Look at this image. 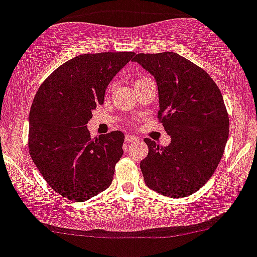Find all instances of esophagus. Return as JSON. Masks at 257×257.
I'll use <instances>...</instances> for the list:
<instances>
[{"instance_id":"esophagus-1","label":"esophagus","mask_w":257,"mask_h":257,"mask_svg":"<svg viewBox=\"0 0 257 257\" xmlns=\"http://www.w3.org/2000/svg\"><path fill=\"white\" fill-rule=\"evenodd\" d=\"M124 139H125V143H132V142H136V140H138V137L132 136V134H126Z\"/></svg>"}]
</instances>
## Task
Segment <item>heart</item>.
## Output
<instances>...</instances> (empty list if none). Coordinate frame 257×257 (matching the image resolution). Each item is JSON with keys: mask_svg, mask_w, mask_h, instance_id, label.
Returning <instances> with one entry per match:
<instances>
[{"mask_svg": "<svg viewBox=\"0 0 257 257\" xmlns=\"http://www.w3.org/2000/svg\"><path fill=\"white\" fill-rule=\"evenodd\" d=\"M113 86H114V83H112V85H110V87H113Z\"/></svg>", "mask_w": 257, "mask_h": 257, "instance_id": "obj_1", "label": "heart"}]
</instances>
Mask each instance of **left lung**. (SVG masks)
<instances>
[{
  "instance_id": "1",
  "label": "left lung",
  "mask_w": 257,
  "mask_h": 257,
  "mask_svg": "<svg viewBox=\"0 0 257 257\" xmlns=\"http://www.w3.org/2000/svg\"><path fill=\"white\" fill-rule=\"evenodd\" d=\"M133 60L155 77L158 118L171 137L167 147L144 139L145 183L171 198L190 196L212 177L225 149L229 117L220 90L202 67L172 51L137 54Z\"/></svg>"
}]
</instances>
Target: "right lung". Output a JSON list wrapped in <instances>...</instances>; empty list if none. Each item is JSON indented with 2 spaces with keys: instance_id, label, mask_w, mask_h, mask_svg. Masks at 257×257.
Returning a JSON list of instances; mask_svg holds the SVG:
<instances>
[{
  "instance_id": "1",
  "label": "right lung",
  "mask_w": 257,
  "mask_h": 257,
  "mask_svg": "<svg viewBox=\"0 0 257 257\" xmlns=\"http://www.w3.org/2000/svg\"><path fill=\"white\" fill-rule=\"evenodd\" d=\"M134 53L82 54L40 85L29 113L28 148L48 185L72 202L107 190L123 155L124 134L90 137L88 120L104 101L108 83Z\"/></svg>"
}]
</instances>
